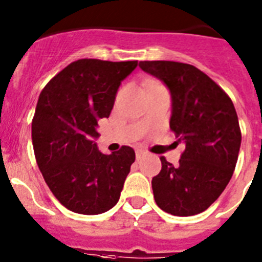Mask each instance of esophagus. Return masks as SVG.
I'll return each mask as SVG.
<instances>
[{"mask_svg":"<svg viewBox=\"0 0 262 262\" xmlns=\"http://www.w3.org/2000/svg\"><path fill=\"white\" fill-rule=\"evenodd\" d=\"M145 156H147V152H145V150H136V160H141V158H144Z\"/></svg>","mask_w":262,"mask_h":262,"instance_id":"esophagus-1","label":"esophagus"}]
</instances>
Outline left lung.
<instances>
[{
  "label": "left lung",
  "mask_w": 262,
  "mask_h": 262,
  "mask_svg": "<svg viewBox=\"0 0 262 262\" xmlns=\"http://www.w3.org/2000/svg\"><path fill=\"white\" fill-rule=\"evenodd\" d=\"M139 66L170 90V129L186 145L177 166L160 157L162 169L152 179L156 204L172 215L199 214L234 174L242 141L236 110L229 95L192 64L141 61Z\"/></svg>",
  "instance_id": "obj_1"
}]
</instances>
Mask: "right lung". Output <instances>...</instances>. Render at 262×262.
Returning <instances> with one entry per match:
<instances>
[{
  "label": "right lung",
  "mask_w": 262,
  "mask_h": 262,
  "mask_svg": "<svg viewBox=\"0 0 262 262\" xmlns=\"http://www.w3.org/2000/svg\"><path fill=\"white\" fill-rule=\"evenodd\" d=\"M138 61L84 58L71 62L44 87L32 119L36 162L52 193L71 212L100 214L118 203L135 152L123 145L104 155L97 126L107 118L121 81Z\"/></svg>",
  "instance_id": "1"
}]
</instances>
